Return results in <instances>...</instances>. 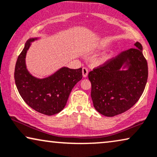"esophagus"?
Instances as JSON below:
<instances>
[{
	"label": "esophagus",
	"mask_w": 157,
	"mask_h": 157,
	"mask_svg": "<svg viewBox=\"0 0 157 157\" xmlns=\"http://www.w3.org/2000/svg\"><path fill=\"white\" fill-rule=\"evenodd\" d=\"M88 75V70L87 67H82V75L84 77H86Z\"/></svg>",
	"instance_id": "1"
}]
</instances>
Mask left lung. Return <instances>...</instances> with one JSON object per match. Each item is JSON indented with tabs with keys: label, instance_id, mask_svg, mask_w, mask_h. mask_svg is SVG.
<instances>
[{
	"label": "left lung",
	"instance_id": "left-lung-1",
	"mask_svg": "<svg viewBox=\"0 0 157 157\" xmlns=\"http://www.w3.org/2000/svg\"><path fill=\"white\" fill-rule=\"evenodd\" d=\"M116 57L94 68L88 74L91 98L98 112L105 116L121 114L136 103L145 89L148 64L139 42ZM125 64L126 71H121Z\"/></svg>",
	"mask_w": 157,
	"mask_h": 157
}]
</instances>
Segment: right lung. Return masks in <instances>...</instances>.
<instances>
[{"instance_id": "1", "label": "right lung", "mask_w": 157, "mask_h": 157, "mask_svg": "<svg viewBox=\"0 0 157 157\" xmlns=\"http://www.w3.org/2000/svg\"><path fill=\"white\" fill-rule=\"evenodd\" d=\"M27 41L16 61L14 78L16 87L27 105L40 113L52 116L63 110L69 95L82 77V68L62 67L51 76L38 79L27 70L25 62L31 41Z\"/></svg>"}]
</instances>
